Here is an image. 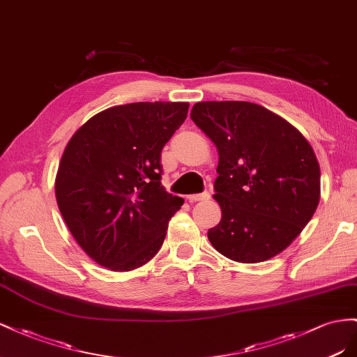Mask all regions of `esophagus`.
Segmentation results:
<instances>
[{
    "label": "esophagus",
    "mask_w": 357,
    "mask_h": 357,
    "mask_svg": "<svg viewBox=\"0 0 357 357\" xmlns=\"http://www.w3.org/2000/svg\"><path fill=\"white\" fill-rule=\"evenodd\" d=\"M209 197H211L209 192H202V195H191L187 199L190 203H195V202H200V200H208Z\"/></svg>",
    "instance_id": "34e87169"
}]
</instances>
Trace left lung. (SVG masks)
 Returning <instances> with one entry per match:
<instances>
[{
    "label": "left lung",
    "instance_id": "1",
    "mask_svg": "<svg viewBox=\"0 0 357 357\" xmlns=\"http://www.w3.org/2000/svg\"><path fill=\"white\" fill-rule=\"evenodd\" d=\"M191 119L218 149L221 221L208 238L222 256L260 263L296 239L320 200V166L308 140L250 101H200Z\"/></svg>",
    "mask_w": 357,
    "mask_h": 357
}]
</instances>
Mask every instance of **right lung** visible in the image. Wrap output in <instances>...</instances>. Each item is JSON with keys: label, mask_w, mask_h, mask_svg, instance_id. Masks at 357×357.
Returning <instances> with one entry per match:
<instances>
[{"label": "right lung", "mask_w": 357, "mask_h": 357, "mask_svg": "<svg viewBox=\"0 0 357 357\" xmlns=\"http://www.w3.org/2000/svg\"><path fill=\"white\" fill-rule=\"evenodd\" d=\"M188 103L109 107L71 136L55 196L88 256L110 271L144 266L161 248L184 199L161 185V149L187 118Z\"/></svg>", "instance_id": "add662e5"}]
</instances>
